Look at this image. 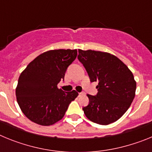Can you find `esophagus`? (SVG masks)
<instances>
[{"label": "esophagus", "instance_id": "obj_1", "mask_svg": "<svg viewBox=\"0 0 152 152\" xmlns=\"http://www.w3.org/2000/svg\"><path fill=\"white\" fill-rule=\"evenodd\" d=\"M84 94H85V93H84V92L79 93V96H83V95H84Z\"/></svg>", "mask_w": 152, "mask_h": 152}]
</instances>
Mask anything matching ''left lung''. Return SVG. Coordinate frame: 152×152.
Returning a JSON list of instances; mask_svg holds the SVG:
<instances>
[{
  "label": "left lung",
  "mask_w": 152,
  "mask_h": 152,
  "mask_svg": "<svg viewBox=\"0 0 152 152\" xmlns=\"http://www.w3.org/2000/svg\"><path fill=\"white\" fill-rule=\"evenodd\" d=\"M77 58L91 82L98 83L96 95L88 94L89 104L83 108L85 116L100 125L116 122L129 108L135 97L136 82L132 72L121 60L108 52L78 49Z\"/></svg>",
  "instance_id": "8db88e82"
}]
</instances>
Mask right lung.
<instances>
[{
	"instance_id": "obj_1",
	"label": "right lung",
	"mask_w": 152,
	"mask_h": 152,
	"mask_svg": "<svg viewBox=\"0 0 152 152\" xmlns=\"http://www.w3.org/2000/svg\"><path fill=\"white\" fill-rule=\"evenodd\" d=\"M77 49L43 52L31 61L19 77L16 96L23 114L41 126H50L64 117L71 102L78 95L64 92L58 84L76 58Z\"/></svg>"
}]
</instances>
